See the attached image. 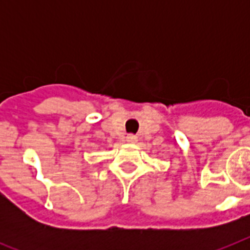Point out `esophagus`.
<instances>
[{"label":"esophagus","instance_id":"1","mask_svg":"<svg viewBox=\"0 0 250 250\" xmlns=\"http://www.w3.org/2000/svg\"><path fill=\"white\" fill-rule=\"evenodd\" d=\"M125 140L128 141V143H136L137 137L135 136V135H132V133H131V135H127V137H125Z\"/></svg>","mask_w":250,"mask_h":250}]
</instances>
